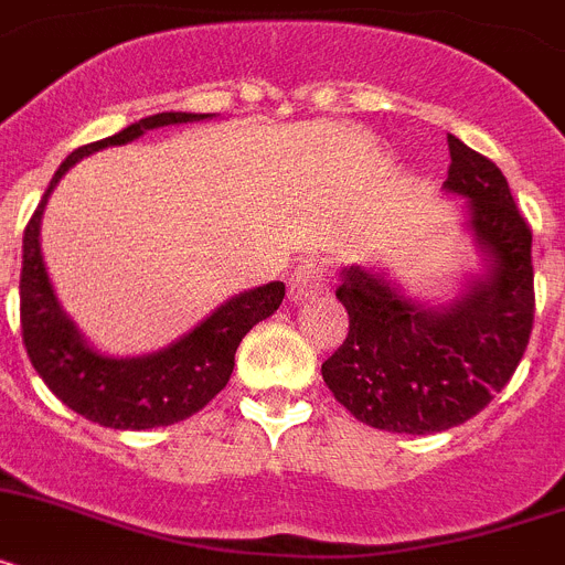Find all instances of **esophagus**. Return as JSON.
I'll return each mask as SVG.
<instances>
[{"label": "esophagus", "instance_id": "obj_1", "mask_svg": "<svg viewBox=\"0 0 565 565\" xmlns=\"http://www.w3.org/2000/svg\"><path fill=\"white\" fill-rule=\"evenodd\" d=\"M327 281V267L318 258H307L303 264H298L289 276V298L296 303L307 301V298L318 296Z\"/></svg>", "mask_w": 565, "mask_h": 565}]
</instances>
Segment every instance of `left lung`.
<instances>
[{
	"label": "left lung",
	"instance_id": "8db88e82",
	"mask_svg": "<svg viewBox=\"0 0 565 565\" xmlns=\"http://www.w3.org/2000/svg\"><path fill=\"white\" fill-rule=\"evenodd\" d=\"M444 190L466 199L483 273L449 303H424L375 267L341 269L350 332L321 364L323 384L361 424L431 435L475 418L509 384L534 321L532 230L507 175L449 136Z\"/></svg>",
	"mask_w": 565,
	"mask_h": 565
}]
</instances>
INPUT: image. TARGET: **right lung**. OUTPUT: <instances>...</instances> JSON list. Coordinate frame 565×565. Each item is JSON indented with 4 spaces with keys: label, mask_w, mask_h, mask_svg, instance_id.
I'll use <instances>...</instances> for the list:
<instances>
[{
    "label": "right lung",
    "mask_w": 565,
    "mask_h": 565,
    "mask_svg": "<svg viewBox=\"0 0 565 565\" xmlns=\"http://www.w3.org/2000/svg\"><path fill=\"white\" fill-rule=\"evenodd\" d=\"M213 113H156L127 125L110 139L78 147L53 173L36 213L24 227L22 276H19V310H22V341L33 370L47 390L82 418L110 429H153L190 418L227 386L235 366V350L255 323L281 307L284 284L244 289L215 307L199 327L170 347L150 355L116 358L87 343L73 318L62 310L47 278L39 230L51 193L58 179L85 156L105 147L127 145L147 130L167 125L210 119Z\"/></svg>",
    "instance_id": "right-lung-1"
}]
</instances>
